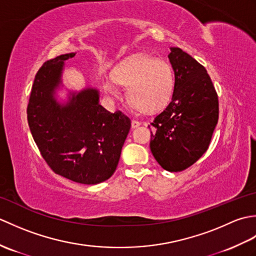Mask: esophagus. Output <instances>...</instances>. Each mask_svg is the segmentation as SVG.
<instances>
[{
	"instance_id": "obj_1",
	"label": "esophagus",
	"mask_w": 256,
	"mask_h": 256,
	"mask_svg": "<svg viewBox=\"0 0 256 256\" xmlns=\"http://www.w3.org/2000/svg\"><path fill=\"white\" fill-rule=\"evenodd\" d=\"M140 125V121H136V120H132V128H138Z\"/></svg>"
}]
</instances>
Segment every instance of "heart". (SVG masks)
Instances as JSON below:
<instances>
[{"mask_svg":"<svg viewBox=\"0 0 256 256\" xmlns=\"http://www.w3.org/2000/svg\"><path fill=\"white\" fill-rule=\"evenodd\" d=\"M118 84L128 86V99L138 110L152 113L170 103L175 89V74L164 59L134 56L123 62L104 80L106 90L112 96H120Z\"/></svg>","mask_w":256,"mask_h":256,"instance_id":"1","label":"heart"}]
</instances>
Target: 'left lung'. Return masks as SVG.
<instances>
[{
	"label": "left lung",
	"mask_w": 256,
	"mask_h": 256,
	"mask_svg": "<svg viewBox=\"0 0 256 256\" xmlns=\"http://www.w3.org/2000/svg\"><path fill=\"white\" fill-rule=\"evenodd\" d=\"M175 74L170 104L153 123L150 148L168 172H182L208 150L219 118L218 94L206 68L178 47L168 55Z\"/></svg>",
	"instance_id": "8db88e82"
}]
</instances>
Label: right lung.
I'll use <instances>...</instances> for the list:
<instances>
[{
    "instance_id": "add662e5",
    "label": "right lung",
    "mask_w": 256,
    "mask_h": 256,
    "mask_svg": "<svg viewBox=\"0 0 256 256\" xmlns=\"http://www.w3.org/2000/svg\"><path fill=\"white\" fill-rule=\"evenodd\" d=\"M74 55L50 59L38 70L27 121L42 158L54 172L74 182L96 184L116 172L131 120L121 111L106 110L94 88L70 92L66 103L56 100L64 62Z\"/></svg>"
}]
</instances>
